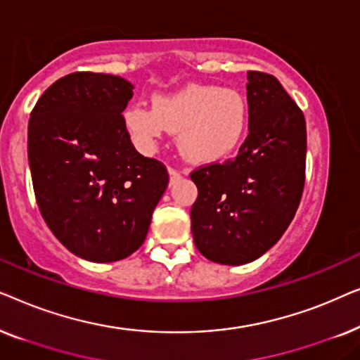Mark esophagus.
Returning <instances> with one entry per match:
<instances>
[{"instance_id":"obj_1","label":"esophagus","mask_w":360,"mask_h":360,"mask_svg":"<svg viewBox=\"0 0 360 360\" xmlns=\"http://www.w3.org/2000/svg\"><path fill=\"white\" fill-rule=\"evenodd\" d=\"M169 175H170V185H174L176 180L181 179V172L174 169V167H169ZM185 175H186V172H185Z\"/></svg>"}]
</instances>
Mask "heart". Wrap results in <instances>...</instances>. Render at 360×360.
<instances>
[{
	"label": "heart",
	"instance_id": "b5f03b06",
	"mask_svg": "<svg viewBox=\"0 0 360 360\" xmlns=\"http://www.w3.org/2000/svg\"><path fill=\"white\" fill-rule=\"evenodd\" d=\"M122 124L142 149H152L160 136L179 132L181 155L195 164H211L233 154L249 126V101L236 88L191 83L172 95H155L152 110L132 105Z\"/></svg>",
	"mask_w": 360,
	"mask_h": 360
}]
</instances>
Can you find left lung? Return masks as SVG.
<instances>
[{"mask_svg":"<svg viewBox=\"0 0 360 360\" xmlns=\"http://www.w3.org/2000/svg\"><path fill=\"white\" fill-rule=\"evenodd\" d=\"M249 136L238 155L191 172L196 249L213 262L243 265L267 252L292 223L302 200L307 122L280 82L248 72Z\"/></svg>","mask_w":360,"mask_h":360,"instance_id":"1","label":"left lung"}]
</instances>
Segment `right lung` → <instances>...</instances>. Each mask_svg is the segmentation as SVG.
Segmentation results:
<instances>
[{
    "instance_id": "obj_1",
    "label": "right lung",
    "mask_w": 360,
    "mask_h": 360,
    "mask_svg": "<svg viewBox=\"0 0 360 360\" xmlns=\"http://www.w3.org/2000/svg\"><path fill=\"white\" fill-rule=\"evenodd\" d=\"M124 78L75 72L39 98L27 127L34 193L53 236L78 257L115 262L146 240L169 172L141 155L122 124Z\"/></svg>"
}]
</instances>
